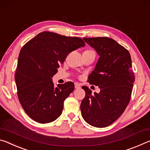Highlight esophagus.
I'll return each mask as SVG.
<instances>
[{
  "instance_id": "34e87169",
  "label": "esophagus",
  "mask_w": 150,
  "mask_h": 150,
  "mask_svg": "<svg viewBox=\"0 0 150 150\" xmlns=\"http://www.w3.org/2000/svg\"><path fill=\"white\" fill-rule=\"evenodd\" d=\"M75 88L76 89H78V88H81V85L79 84V83H75Z\"/></svg>"
}]
</instances>
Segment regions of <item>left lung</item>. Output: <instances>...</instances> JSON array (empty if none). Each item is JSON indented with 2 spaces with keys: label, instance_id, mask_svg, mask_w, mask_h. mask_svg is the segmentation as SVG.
<instances>
[{
  "label": "left lung",
  "instance_id": "obj_1",
  "mask_svg": "<svg viewBox=\"0 0 150 150\" xmlns=\"http://www.w3.org/2000/svg\"><path fill=\"white\" fill-rule=\"evenodd\" d=\"M96 51L99 58L88 82L98 86L99 93L82 86L86 96L80 105L82 117L88 124L104 127L123 114L130 100L134 82L132 59L128 50L107 37L83 38Z\"/></svg>",
  "mask_w": 150,
  "mask_h": 150
}]
</instances>
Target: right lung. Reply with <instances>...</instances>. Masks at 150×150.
I'll return each mask as SVG.
<instances>
[{
    "label": "right lung",
    "mask_w": 150,
    "mask_h": 150,
    "mask_svg": "<svg viewBox=\"0 0 150 150\" xmlns=\"http://www.w3.org/2000/svg\"><path fill=\"white\" fill-rule=\"evenodd\" d=\"M84 46L80 38L43 32L22 48L15 82L19 101L34 121L49 123L62 114L64 102L74 90V84L68 82L55 87L52 77L68 54Z\"/></svg>",
    "instance_id": "right-lung-1"
}]
</instances>
